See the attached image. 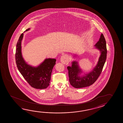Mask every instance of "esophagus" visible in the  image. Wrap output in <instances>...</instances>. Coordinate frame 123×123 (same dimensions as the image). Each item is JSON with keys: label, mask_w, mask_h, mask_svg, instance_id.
<instances>
[{"label": "esophagus", "mask_w": 123, "mask_h": 123, "mask_svg": "<svg viewBox=\"0 0 123 123\" xmlns=\"http://www.w3.org/2000/svg\"><path fill=\"white\" fill-rule=\"evenodd\" d=\"M61 62L64 64H67L68 63L69 60H68V56L67 55H63L61 57Z\"/></svg>", "instance_id": "1"}]
</instances>
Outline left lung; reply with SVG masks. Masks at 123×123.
I'll return each instance as SVG.
<instances>
[{
    "instance_id": "8db88e82",
    "label": "left lung",
    "mask_w": 123,
    "mask_h": 123,
    "mask_svg": "<svg viewBox=\"0 0 123 123\" xmlns=\"http://www.w3.org/2000/svg\"><path fill=\"white\" fill-rule=\"evenodd\" d=\"M94 46L100 51L101 55L97 65L91 72L80 76L82 71L77 62L75 61L72 62V66L67 67L69 81L71 85L75 88H80L91 86L96 81L102 72L107 56L106 41L102 33Z\"/></svg>"
}]
</instances>
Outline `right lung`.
<instances>
[{
	"instance_id": "1",
	"label": "right lung",
	"mask_w": 123,
	"mask_h": 123,
	"mask_svg": "<svg viewBox=\"0 0 123 123\" xmlns=\"http://www.w3.org/2000/svg\"><path fill=\"white\" fill-rule=\"evenodd\" d=\"M30 29H27V31ZM21 34L16 45L15 60L17 68L29 84L36 89H45L49 86L53 68L56 64L55 59H46L38 67L29 65L24 60L21 51V43L23 37Z\"/></svg>"
}]
</instances>
